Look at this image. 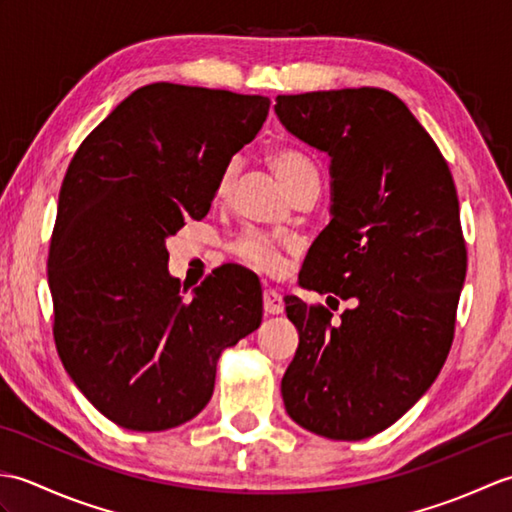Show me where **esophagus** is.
Segmentation results:
<instances>
[{
    "instance_id": "1",
    "label": "esophagus",
    "mask_w": 512,
    "mask_h": 512,
    "mask_svg": "<svg viewBox=\"0 0 512 512\" xmlns=\"http://www.w3.org/2000/svg\"><path fill=\"white\" fill-rule=\"evenodd\" d=\"M284 308H286L284 297H281L277 290L266 288L264 290V310H266V314H281V312H284Z\"/></svg>"
}]
</instances>
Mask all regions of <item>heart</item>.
Segmentation results:
<instances>
[{
  "mask_svg": "<svg viewBox=\"0 0 512 512\" xmlns=\"http://www.w3.org/2000/svg\"><path fill=\"white\" fill-rule=\"evenodd\" d=\"M270 162H273L277 176L284 180L292 195L301 187H306L308 182H319L317 165L295 147L273 149L270 151ZM237 169L239 165L235 158L228 160L222 167L220 176L215 180V198H224V195L231 191ZM231 250L239 262L259 270V273L279 275L281 270H284V244L262 231H255V228H248V231L239 233L235 237V242L231 244Z\"/></svg>",
  "mask_w": 512,
  "mask_h": 512,
  "instance_id": "obj_1",
  "label": "heart"
}]
</instances>
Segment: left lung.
I'll use <instances>...</instances> for the list:
<instances>
[{
    "instance_id": "left-lung-1",
    "label": "left lung",
    "mask_w": 512,
    "mask_h": 512,
    "mask_svg": "<svg viewBox=\"0 0 512 512\" xmlns=\"http://www.w3.org/2000/svg\"><path fill=\"white\" fill-rule=\"evenodd\" d=\"M275 112L332 158V222L301 286L352 301L332 319L286 297L299 347L281 394L303 429L363 440L416 405L449 356L466 277L458 191L427 129L387 90L281 94Z\"/></svg>"
}]
</instances>
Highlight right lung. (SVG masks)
<instances>
[{
	"mask_svg": "<svg viewBox=\"0 0 512 512\" xmlns=\"http://www.w3.org/2000/svg\"><path fill=\"white\" fill-rule=\"evenodd\" d=\"M266 96L151 83L85 136L50 239L52 334L105 418L165 431L206 407L217 356L262 323V286L220 266L182 299L167 237L202 220L222 167L262 129Z\"/></svg>",
	"mask_w": 512,
	"mask_h": 512,
	"instance_id": "add662e5",
	"label": "right lung"
}]
</instances>
